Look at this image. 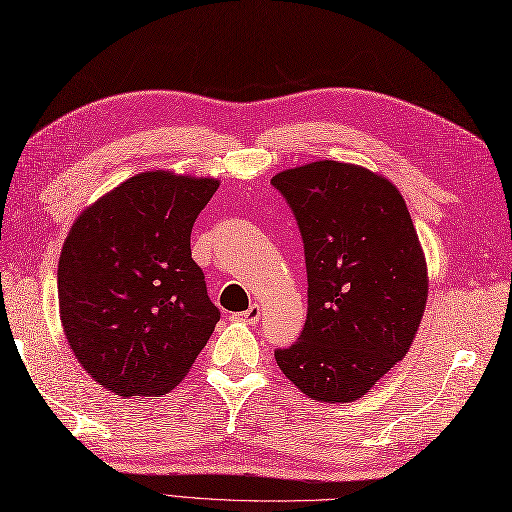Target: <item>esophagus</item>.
I'll use <instances>...</instances> for the list:
<instances>
[{
  "label": "esophagus",
  "instance_id": "1",
  "mask_svg": "<svg viewBox=\"0 0 512 512\" xmlns=\"http://www.w3.org/2000/svg\"><path fill=\"white\" fill-rule=\"evenodd\" d=\"M260 314H262V309H260V305L258 303H254V305H250V309H245V312H241V314H235L232 318L235 320H239V322H247V324H256L258 320H260Z\"/></svg>",
  "mask_w": 512,
  "mask_h": 512
}]
</instances>
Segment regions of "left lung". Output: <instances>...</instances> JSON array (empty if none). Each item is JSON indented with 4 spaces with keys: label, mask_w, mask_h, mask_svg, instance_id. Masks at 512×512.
<instances>
[{
    "label": "left lung",
    "mask_w": 512,
    "mask_h": 512,
    "mask_svg": "<svg viewBox=\"0 0 512 512\" xmlns=\"http://www.w3.org/2000/svg\"><path fill=\"white\" fill-rule=\"evenodd\" d=\"M271 183L297 218L307 267L305 327L275 361L307 397L348 404L410 350L429 292L421 241L404 196L365 166L320 160Z\"/></svg>",
    "instance_id": "1"
}]
</instances>
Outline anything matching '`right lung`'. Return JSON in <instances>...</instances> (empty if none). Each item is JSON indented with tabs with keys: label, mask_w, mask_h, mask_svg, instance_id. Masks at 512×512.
Returning <instances> with one entry per match:
<instances>
[{
	"label": "right lung",
	"mask_w": 512,
	"mask_h": 512,
	"mask_svg": "<svg viewBox=\"0 0 512 512\" xmlns=\"http://www.w3.org/2000/svg\"><path fill=\"white\" fill-rule=\"evenodd\" d=\"M218 179L147 170L74 220L57 269L59 318L76 361L119 397L173 391L220 320L192 260Z\"/></svg>",
	"instance_id": "add662e5"
}]
</instances>
